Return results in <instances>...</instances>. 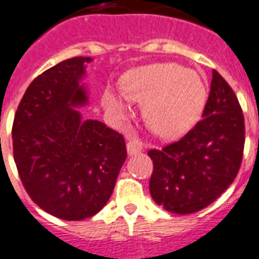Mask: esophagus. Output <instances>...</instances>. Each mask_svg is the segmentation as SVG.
<instances>
[{"label":"esophagus","mask_w":259,"mask_h":259,"mask_svg":"<svg viewBox=\"0 0 259 259\" xmlns=\"http://www.w3.org/2000/svg\"><path fill=\"white\" fill-rule=\"evenodd\" d=\"M126 148H127V154L129 155L138 154L144 149V142L138 140V138H132V140H129L127 145H126Z\"/></svg>","instance_id":"obj_1"}]
</instances>
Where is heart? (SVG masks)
Segmentation results:
<instances>
[{"label":"heart","instance_id":"1","mask_svg":"<svg viewBox=\"0 0 259 259\" xmlns=\"http://www.w3.org/2000/svg\"><path fill=\"white\" fill-rule=\"evenodd\" d=\"M122 93L127 100L145 102L144 117L155 134L176 138L186 133L201 114L206 86L194 70L177 64H154L134 69L123 75ZM104 105L109 113L122 115L127 110L125 97L108 90Z\"/></svg>","mask_w":259,"mask_h":259}]
</instances>
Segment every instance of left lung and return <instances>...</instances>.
I'll use <instances>...</instances> for the list:
<instances>
[{"instance_id":"left-lung-1","label":"left lung","mask_w":259,"mask_h":259,"mask_svg":"<svg viewBox=\"0 0 259 259\" xmlns=\"http://www.w3.org/2000/svg\"><path fill=\"white\" fill-rule=\"evenodd\" d=\"M245 118L228 82L213 70L202 118L181 140L148 151L151 198L166 211L191 214L232 185L242 162Z\"/></svg>"}]
</instances>
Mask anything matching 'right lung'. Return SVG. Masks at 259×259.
Listing matches in <instances>:
<instances>
[{"mask_svg": "<svg viewBox=\"0 0 259 259\" xmlns=\"http://www.w3.org/2000/svg\"><path fill=\"white\" fill-rule=\"evenodd\" d=\"M89 57H74L33 79L13 121V155L33 202L65 221L100 211L126 157L122 134L73 108L88 102L79 85Z\"/></svg>", "mask_w": 259, "mask_h": 259, "instance_id": "add662e5", "label": "right lung"}]
</instances>
